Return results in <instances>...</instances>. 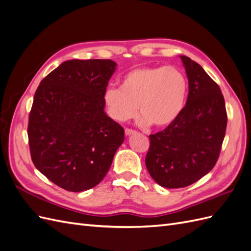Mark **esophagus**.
<instances>
[{
  "label": "esophagus",
  "instance_id": "1",
  "mask_svg": "<svg viewBox=\"0 0 251 251\" xmlns=\"http://www.w3.org/2000/svg\"><path fill=\"white\" fill-rule=\"evenodd\" d=\"M125 133H126V136H130V135H133V134H135L136 133V131H134V130H131V128H125Z\"/></svg>",
  "mask_w": 251,
  "mask_h": 251
}]
</instances>
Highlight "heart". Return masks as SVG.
I'll list each match as a JSON object with an SVG mask.
<instances>
[{
    "label": "heart",
    "mask_w": 251,
    "mask_h": 251,
    "mask_svg": "<svg viewBox=\"0 0 251 251\" xmlns=\"http://www.w3.org/2000/svg\"><path fill=\"white\" fill-rule=\"evenodd\" d=\"M187 94V78L178 68L144 66L127 71L120 87L107 88L102 98L108 115L118 123L135 117L139 107L141 126L165 127L180 116Z\"/></svg>",
    "instance_id": "b5f03b06"
}]
</instances>
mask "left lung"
Segmentation results:
<instances>
[{
    "label": "left lung",
    "instance_id": "left-lung-1",
    "mask_svg": "<svg viewBox=\"0 0 251 251\" xmlns=\"http://www.w3.org/2000/svg\"><path fill=\"white\" fill-rule=\"evenodd\" d=\"M188 78L186 104L163 131L150 135L147 169L159 185L181 188L209 173L221 151L227 126L224 97L203 68L181 55Z\"/></svg>",
    "mask_w": 251,
    "mask_h": 251
}]
</instances>
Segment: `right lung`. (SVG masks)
Here are the masks:
<instances>
[{
    "label": "right lung",
    "instance_id": "add662e5",
    "mask_svg": "<svg viewBox=\"0 0 251 251\" xmlns=\"http://www.w3.org/2000/svg\"><path fill=\"white\" fill-rule=\"evenodd\" d=\"M111 59L60 64L35 91L28 142L35 168L68 192L96 186L107 175L125 131L104 113Z\"/></svg>",
    "mask_w": 251,
    "mask_h": 251
}]
</instances>
